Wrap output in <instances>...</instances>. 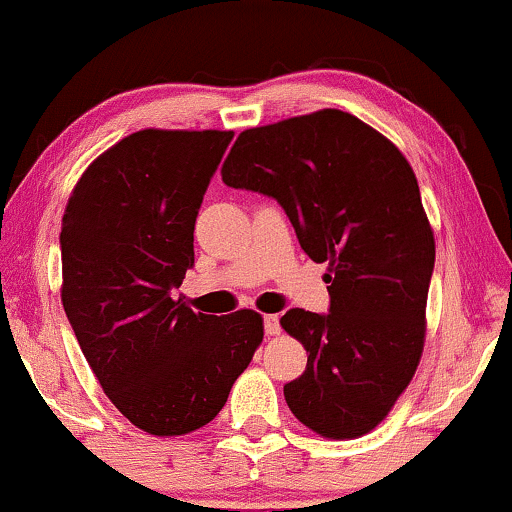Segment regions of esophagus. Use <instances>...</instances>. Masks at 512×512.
<instances>
[{
  "mask_svg": "<svg viewBox=\"0 0 512 512\" xmlns=\"http://www.w3.org/2000/svg\"><path fill=\"white\" fill-rule=\"evenodd\" d=\"M264 333H267V335H278V333H281V323H278V316L276 314L264 316Z\"/></svg>",
  "mask_w": 512,
  "mask_h": 512,
  "instance_id": "esophagus-1",
  "label": "esophagus"
}]
</instances>
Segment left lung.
<instances>
[{
    "mask_svg": "<svg viewBox=\"0 0 512 512\" xmlns=\"http://www.w3.org/2000/svg\"><path fill=\"white\" fill-rule=\"evenodd\" d=\"M222 179L274 198L314 262L328 264V314L288 309L307 349L283 385L290 411L323 437L366 435L423 354L435 238L399 148L354 115L323 108L238 134Z\"/></svg>",
    "mask_w": 512,
    "mask_h": 512,
    "instance_id": "1",
    "label": "left lung"
}]
</instances>
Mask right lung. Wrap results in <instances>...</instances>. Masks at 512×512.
<instances>
[{"label":"right lung","instance_id":"right-lung-1","mask_svg":"<svg viewBox=\"0 0 512 512\" xmlns=\"http://www.w3.org/2000/svg\"><path fill=\"white\" fill-rule=\"evenodd\" d=\"M231 139L219 129L129 134L87 167L63 215V309L103 392L148 435L208 425L264 335L252 309L215 316L177 300Z\"/></svg>","mask_w":512,"mask_h":512}]
</instances>
